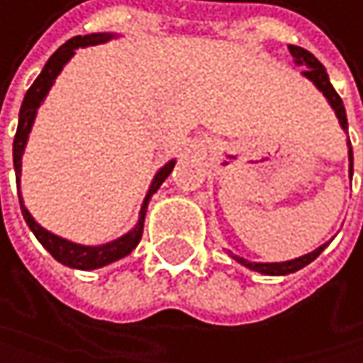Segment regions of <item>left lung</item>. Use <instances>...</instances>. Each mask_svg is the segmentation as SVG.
Returning <instances> with one entry per match:
<instances>
[{
	"mask_svg": "<svg viewBox=\"0 0 363 363\" xmlns=\"http://www.w3.org/2000/svg\"><path fill=\"white\" fill-rule=\"evenodd\" d=\"M289 54L294 56V62H296V65L307 67V69H303V76L309 78L320 91H323V95L329 100L331 108L335 111V115H337V119H340V126L348 133V121H346V111H344V104H342V97L335 93V89H333V84H331V80H329V74H327V69L323 67V62H320L311 52H307V50H303V48H296V45H289ZM348 161H351V176H353V147H351V141H348ZM325 248H327V244H325V246H320V248H315V250L309 252V255H303V257L291 259V261H283V263H255V261H246V259H242V257H235V259L240 261L242 266H246V268H250V270H255V272L272 274V277H283V274H291V272H296V270L309 266V263H311L320 252H323Z\"/></svg>",
	"mask_w": 363,
	"mask_h": 363,
	"instance_id": "obj_1",
	"label": "left lung"
}]
</instances>
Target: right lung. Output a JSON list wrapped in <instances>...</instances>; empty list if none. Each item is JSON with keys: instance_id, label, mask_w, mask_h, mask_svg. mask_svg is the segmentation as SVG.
<instances>
[{"instance_id": "add662e5", "label": "right lung", "mask_w": 363, "mask_h": 363, "mask_svg": "<svg viewBox=\"0 0 363 363\" xmlns=\"http://www.w3.org/2000/svg\"><path fill=\"white\" fill-rule=\"evenodd\" d=\"M108 38H113V34H86V36H74L69 38L65 45H60L52 56L50 60L45 62L43 72L38 74V78L32 82V86L28 89L26 97H23V104H21V111H19V126H17V135H15V143H12V161H15V172H17V189H19V176H21V157H23V150H26V143H28V135L32 130V123H34V117H36V108L40 106V102L45 100L48 91L52 89L56 76L62 72V67L69 62L76 54L78 48H86V45H97V43H106ZM176 161H169L167 165H163L159 169V174L155 176L150 185V191L143 200V206H141V216H139V222L137 226L126 233L123 237L115 242H108V244H102V246H80V244H74V242H67L62 237L45 230L43 226H38L34 222V218L30 216V211L23 206V200L19 196V204H21V213H23V220L26 224L30 226V230L36 235V240L43 244V248H48V252L60 261L62 266H69V268H78V270H95V268H102V266H108V263L121 259L130 255L137 244L141 242V235H143V220H145V208H147V202L152 198L161 185L163 180L169 176V172L174 169Z\"/></svg>"}]
</instances>
